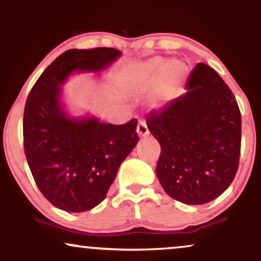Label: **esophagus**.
<instances>
[{
	"label": "esophagus",
	"mask_w": 261,
	"mask_h": 261,
	"mask_svg": "<svg viewBox=\"0 0 261 261\" xmlns=\"http://www.w3.org/2000/svg\"><path fill=\"white\" fill-rule=\"evenodd\" d=\"M137 135H139L140 139H142V137H146L148 135V128H147V125L145 124L143 121H140L139 125H137Z\"/></svg>",
	"instance_id": "obj_1"
}]
</instances>
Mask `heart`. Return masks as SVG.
I'll return each mask as SVG.
<instances>
[{
    "mask_svg": "<svg viewBox=\"0 0 261 261\" xmlns=\"http://www.w3.org/2000/svg\"><path fill=\"white\" fill-rule=\"evenodd\" d=\"M169 71L174 72V66L173 64L168 65ZM164 72V66L162 65L161 61H152L148 65L143 66L139 70L134 71L127 77L126 85L128 87H133L136 89H149L157 87L162 79V74ZM154 106L157 103L154 101Z\"/></svg>",
    "mask_w": 261,
    "mask_h": 261,
    "instance_id": "obj_1",
    "label": "heart"
}]
</instances>
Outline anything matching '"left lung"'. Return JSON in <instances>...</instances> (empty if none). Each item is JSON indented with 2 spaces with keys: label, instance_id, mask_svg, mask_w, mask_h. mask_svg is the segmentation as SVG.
<instances>
[{
  "label": "left lung",
  "instance_id": "8db88e82",
  "mask_svg": "<svg viewBox=\"0 0 261 261\" xmlns=\"http://www.w3.org/2000/svg\"><path fill=\"white\" fill-rule=\"evenodd\" d=\"M187 92L147 118L161 145L155 174L174 200L202 205L229 187L238 169L242 119L229 87L214 68L199 62Z\"/></svg>",
  "mask_w": 261,
  "mask_h": 261
}]
</instances>
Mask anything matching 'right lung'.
Segmentation results:
<instances>
[{"instance_id":"obj_1","label":"right lung","mask_w":261,"mask_h":261,"mask_svg":"<svg viewBox=\"0 0 261 261\" xmlns=\"http://www.w3.org/2000/svg\"><path fill=\"white\" fill-rule=\"evenodd\" d=\"M121 56L113 47L71 49L41 73L27 99L24 152L39 190L55 207L85 212L106 199L122 161L139 142L137 120L124 125L73 116L61 87L74 73L99 76Z\"/></svg>"}]
</instances>
